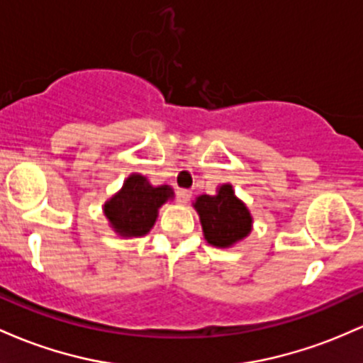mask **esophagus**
I'll use <instances>...</instances> for the list:
<instances>
[{
	"label": "esophagus",
	"instance_id": "1",
	"mask_svg": "<svg viewBox=\"0 0 363 363\" xmlns=\"http://www.w3.org/2000/svg\"><path fill=\"white\" fill-rule=\"evenodd\" d=\"M191 196H193V193H191L189 189H179L177 191V201L182 203V205H186L191 200Z\"/></svg>",
	"mask_w": 363,
	"mask_h": 363
}]
</instances>
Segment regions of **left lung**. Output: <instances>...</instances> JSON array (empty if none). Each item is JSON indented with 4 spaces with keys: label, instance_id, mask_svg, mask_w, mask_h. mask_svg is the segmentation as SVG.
<instances>
[{
    "label": "left lung",
    "instance_id": "8db88e82",
    "mask_svg": "<svg viewBox=\"0 0 363 363\" xmlns=\"http://www.w3.org/2000/svg\"><path fill=\"white\" fill-rule=\"evenodd\" d=\"M193 206L200 215L203 236L215 248H230L252 233V213L229 182L218 186L212 196L200 194Z\"/></svg>",
    "mask_w": 363,
    "mask_h": 363
}]
</instances>
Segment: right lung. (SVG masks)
Wrapping results in <instances>:
<instances>
[{
	"instance_id": "obj_1",
	"label": "right lung",
	"mask_w": 363,
	"mask_h": 363,
	"mask_svg": "<svg viewBox=\"0 0 363 363\" xmlns=\"http://www.w3.org/2000/svg\"><path fill=\"white\" fill-rule=\"evenodd\" d=\"M169 200H174V189L169 184L153 186L148 177L134 172L105 201L103 213L117 236L141 238L153 229L158 210Z\"/></svg>"
}]
</instances>
